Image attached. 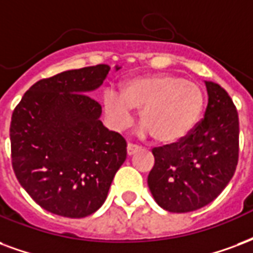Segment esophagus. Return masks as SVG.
<instances>
[{
	"mask_svg": "<svg viewBox=\"0 0 253 253\" xmlns=\"http://www.w3.org/2000/svg\"><path fill=\"white\" fill-rule=\"evenodd\" d=\"M138 150H139V146L134 145V143H128V145H127V154L128 155L135 154Z\"/></svg>",
	"mask_w": 253,
	"mask_h": 253,
	"instance_id": "esophagus-1",
	"label": "esophagus"
}]
</instances>
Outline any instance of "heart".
I'll list each match as a JSON object with an SVG mask.
<instances>
[{
	"label": "heart",
	"mask_w": 253,
	"mask_h": 253,
	"mask_svg": "<svg viewBox=\"0 0 253 253\" xmlns=\"http://www.w3.org/2000/svg\"><path fill=\"white\" fill-rule=\"evenodd\" d=\"M104 111L115 127L127 126L132 108H139L142 131L150 132L161 143L182 139L196 125L204 104L197 84L173 75H145L125 82L122 92L107 89Z\"/></svg>",
	"instance_id": "b5f03b06"
}]
</instances>
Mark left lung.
Segmentation results:
<instances>
[{
	"mask_svg": "<svg viewBox=\"0 0 253 253\" xmlns=\"http://www.w3.org/2000/svg\"><path fill=\"white\" fill-rule=\"evenodd\" d=\"M208 106L201 121L175 143L153 149L147 184L165 211L186 213L221 193L239 161V115L221 85L205 82Z\"/></svg>",
	"mask_w": 253,
	"mask_h": 253,
	"instance_id": "obj_1",
	"label": "left lung"
}]
</instances>
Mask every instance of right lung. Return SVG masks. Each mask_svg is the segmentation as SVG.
Here are the masks:
<instances>
[{"mask_svg":"<svg viewBox=\"0 0 253 253\" xmlns=\"http://www.w3.org/2000/svg\"><path fill=\"white\" fill-rule=\"evenodd\" d=\"M108 71L107 64H99L39 80L13 111L14 174L53 214L82 218L96 212L126 160L125 138L103 126L102 106L88 95Z\"/></svg>","mask_w":253,"mask_h":253,"instance_id":"add662e5","label":"right lung"}]
</instances>
